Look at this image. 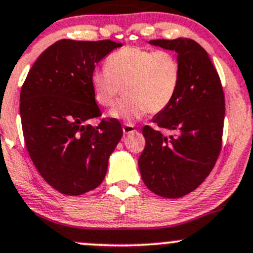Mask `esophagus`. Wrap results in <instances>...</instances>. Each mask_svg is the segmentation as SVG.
Here are the masks:
<instances>
[{"instance_id": "esophagus-1", "label": "esophagus", "mask_w": 253, "mask_h": 253, "mask_svg": "<svg viewBox=\"0 0 253 253\" xmlns=\"http://www.w3.org/2000/svg\"><path fill=\"white\" fill-rule=\"evenodd\" d=\"M122 131H124L125 134H128V133H133L136 129H134V127L132 126V125H125V126L122 127Z\"/></svg>"}]
</instances>
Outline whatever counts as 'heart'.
<instances>
[{
    "label": "heart",
    "instance_id": "b5f03b06",
    "mask_svg": "<svg viewBox=\"0 0 253 253\" xmlns=\"http://www.w3.org/2000/svg\"><path fill=\"white\" fill-rule=\"evenodd\" d=\"M180 81V62L174 53L126 46L108 56L105 70L91 73L90 86L101 108L114 105L122 90L125 96L109 116L132 124L147 112L164 111L175 99Z\"/></svg>",
    "mask_w": 253,
    "mask_h": 253
}]
</instances>
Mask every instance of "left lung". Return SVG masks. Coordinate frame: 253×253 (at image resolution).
<instances>
[{"mask_svg": "<svg viewBox=\"0 0 253 253\" xmlns=\"http://www.w3.org/2000/svg\"><path fill=\"white\" fill-rule=\"evenodd\" d=\"M150 45L175 51L181 67L177 94L152 122L174 132L143 127L145 147L138 159L143 182L165 198L195 191L215 165L221 149L225 99L218 73L207 51L195 40H150Z\"/></svg>", "mask_w": 253, "mask_h": 253, "instance_id": "8db88e82", "label": "left lung"}]
</instances>
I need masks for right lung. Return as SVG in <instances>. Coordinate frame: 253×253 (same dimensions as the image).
<instances>
[{
	"mask_svg": "<svg viewBox=\"0 0 253 253\" xmlns=\"http://www.w3.org/2000/svg\"><path fill=\"white\" fill-rule=\"evenodd\" d=\"M121 42L63 39L38 57L20 91V119L28 153L58 192L78 196L103 182L109 158L122 137L117 120L89 124L101 115L90 76Z\"/></svg>",
	"mask_w": 253,
	"mask_h": 253,
	"instance_id": "add662e5",
	"label": "right lung"
}]
</instances>
